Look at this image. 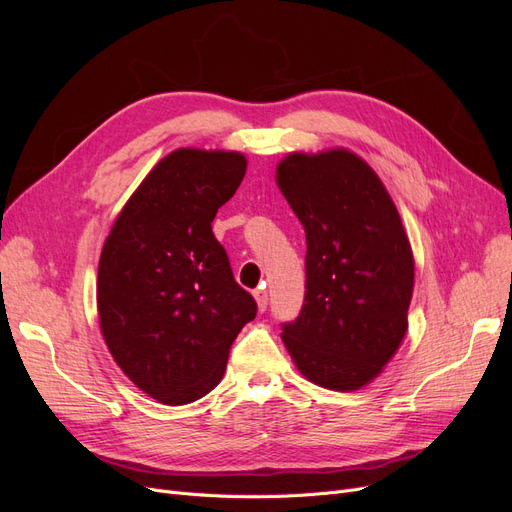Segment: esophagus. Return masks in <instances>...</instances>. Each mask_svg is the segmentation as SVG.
<instances>
[{"label": "esophagus", "mask_w": 512, "mask_h": 512, "mask_svg": "<svg viewBox=\"0 0 512 512\" xmlns=\"http://www.w3.org/2000/svg\"><path fill=\"white\" fill-rule=\"evenodd\" d=\"M254 297H256V303H258L260 312H265L267 305H269V294H267V290H265V288L254 290Z\"/></svg>", "instance_id": "34e87169"}]
</instances>
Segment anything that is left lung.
<instances>
[{"label": "left lung", "instance_id": "1", "mask_svg": "<svg viewBox=\"0 0 512 512\" xmlns=\"http://www.w3.org/2000/svg\"><path fill=\"white\" fill-rule=\"evenodd\" d=\"M277 185L305 230V299L282 322L299 371L333 391H354L389 363L408 329L414 260L399 213L359 156L292 153Z\"/></svg>", "mask_w": 512, "mask_h": 512}]
</instances>
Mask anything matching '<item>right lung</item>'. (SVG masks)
Instances as JSON below:
<instances>
[{
  "mask_svg": "<svg viewBox=\"0 0 512 512\" xmlns=\"http://www.w3.org/2000/svg\"><path fill=\"white\" fill-rule=\"evenodd\" d=\"M235 151L177 149L119 213L98 267L100 327L138 389L168 406L207 395L224 376L258 305L230 269L211 222L243 181Z\"/></svg>",
  "mask_w": 512,
  "mask_h": 512,
  "instance_id": "obj_1",
  "label": "right lung"
}]
</instances>
